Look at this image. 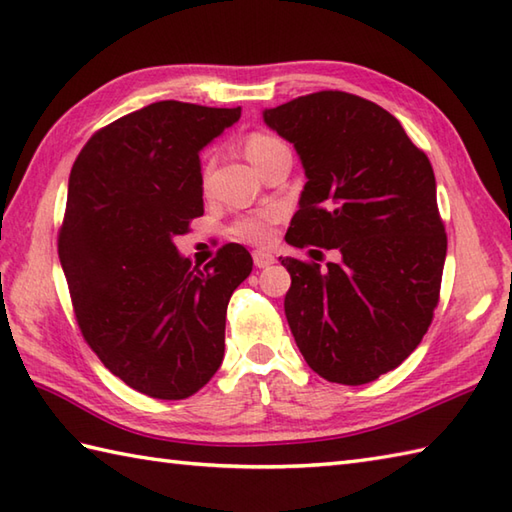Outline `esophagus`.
I'll return each mask as SVG.
<instances>
[{"label":"esophagus","mask_w":512,"mask_h":512,"mask_svg":"<svg viewBox=\"0 0 512 512\" xmlns=\"http://www.w3.org/2000/svg\"><path fill=\"white\" fill-rule=\"evenodd\" d=\"M253 262H255L257 268H268V266H273L277 259H275L273 253H266V250H255Z\"/></svg>","instance_id":"esophagus-1"}]
</instances>
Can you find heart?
Returning <instances> with one entry per match:
<instances>
[{
    "mask_svg": "<svg viewBox=\"0 0 512 512\" xmlns=\"http://www.w3.org/2000/svg\"><path fill=\"white\" fill-rule=\"evenodd\" d=\"M277 147H284V143L268 134H253L246 138V156L253 165H257L259 160L268 156L270 151H275ZM206 176H209V169H204V178ZM277 217H279L277 209H264V211L250 213L233 226V233L239 239H246V242H266L270 237V226H273V222H277Z\"/></svg>",
    "mask_w": 512,
    "mask_h": 512,
    "instance_id": "obj_1",
    "label": "heart"
}]
</instances>
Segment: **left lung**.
<instances>
[{"label":"left lung","instance_id":"obj_1","mask_svg":"<svg viewBox=\"0 0 512 512\" xmlns=\"http://www.w3.org/2000/svg\"><path fill=\"white\" fill-rule=\"evenodd\" d=\"M264 123L308 178L286 242L341 255L323 270L281 259L292 336L321 378L372 383L416 350L438 306L447 235L431 162L387 110L347 92L299 96Z\"/></svg>","mask_w":512,"mask_h":512}]
</instances>
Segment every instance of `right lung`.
Instances as JSON below:
<instances>
[{
  "mask_svg": "<svg viewBox=\"0 0 512 512\" xmlns=\"http://www.w3.org/2000/svg\"><path fill=\"white\" fill-rule=\"evenodd\" d=\"M242 107L158 101L96 132L74 160L59 259L85 341L125 385L200 391L224 358L226 308L253 257L226 244L200 270L173 239L204 213L200 151Z\"/></svg>",
  "mask_w": 512,
  "mask_h": 512,
  "instance_id": "1",
  "label": "right lung"
}]
</instances>
